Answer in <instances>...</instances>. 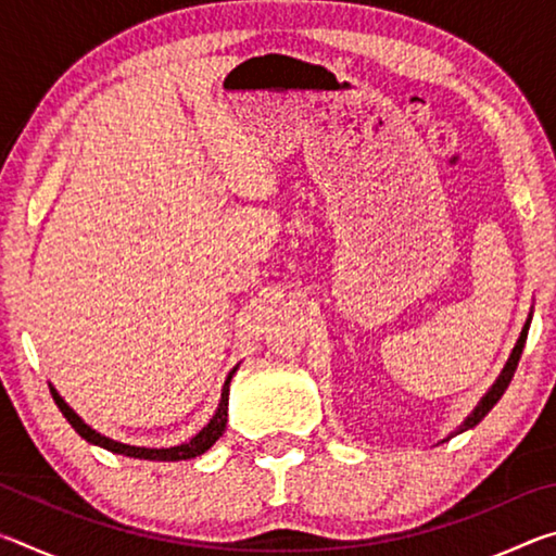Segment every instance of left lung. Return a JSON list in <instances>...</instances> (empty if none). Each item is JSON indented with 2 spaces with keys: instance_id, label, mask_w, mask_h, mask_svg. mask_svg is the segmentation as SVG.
Returning a JSON list of instances; mask_svg holds the SVG:
<instances>
[{
  "instance_id": "8db88e82",
  "label": "left lung",
  "mask_w": 556,
  "mask_h": 556,
  "mask_svg": "<svg viewBox=\"0 0 556 556\" xmlns=\"http://www.w3.org/2000/svg\"><path fill=\"white\" fill-rule=\"evenodd\" d=\"M527 331H530V318H527L522 333H520V338H517V343H515V348H513L510 357H507V363H505V368H503V372H501V378H497V380L493 382V388L485 392V397H483L481 402H478V407L468 414L464 425H460V427L454 431V434H448V439L460 434V431H466V429H473V427L478 425V421H481V419L485 417V414L495 407L497 400L503 397V392L507 390V384H510L513 375H515V370H517V363H520L522 348H525V341H527ZM448 439H444V441H448Z\"/></svg>"
}]
</instances>
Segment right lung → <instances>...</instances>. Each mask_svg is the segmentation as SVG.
<instances>
[{
    "mask_svg": "<svg viewBox=\"0 0 556 556\" xmlns=\"http://www.w3.org/2000/svg\"><path fill=\"white\" fill-rule=\"evenodd\" d=\"M235 370H238V365L228 372V378H225L223 384V392H220V402H218V409H215L213 419L205 425L199 434H195L191 441H186V444H178V446H168V448H147V446H129V444H122V441L110 439L105 434H100L92 427H88L86 421H83L78 414H75L68 402H65L55 388H51L53 394V402L59 404V409L63 412V417L68 419V425L78 431V434L88 441V444H96L112 451V454H122V456H129V458H144V460H186V458H195L208 451L215 441L223 437L225 425H228V394H230V380Z\"/></svg>",
    "mask_w": 556,
    "mask_h": 556,
    "instance_id": "add662e5",
    "label": "right lung"
}]
</instances>
